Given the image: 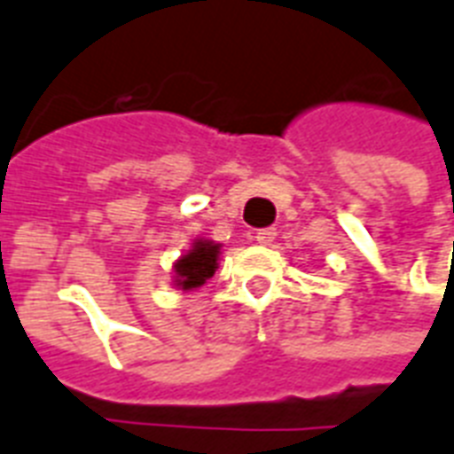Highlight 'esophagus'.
<instances>
[{
  "instance_id": "esophagus-1",
  "label": "esophagus",
  "mask_w": 454,
  "mask_h": 454,
  "mask_svg": "<svg viewBox=\"0 0 454 454\" xmlns=\"http://www.w3.org/2000/svg\"><path fill=\"white\" fill-rule=\"evenodd\" d=\"M277 239V230L275 227H265V230L255 231V241L260 246H272V241Z\"/></svg>"
}]
</instances>
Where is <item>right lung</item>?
<instances>
[{
	"mask_svg": "<svg viewBox=\"0 0 454 454\" xmlns=\"http://www.w3.org/2000/svg\"><path fill=\"white\" fill-rule=\"evenodd\" d=\"M220 244L208 239H196L194 246L175 262V286L182 291L199 289L215 275Z\"/></svg>",
	"mask_w": 454,
	"mask_h": 454,
	"instance_id": "add662e5",
	"label": "right lung"
}]
</instances>
